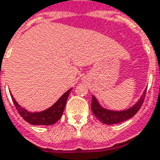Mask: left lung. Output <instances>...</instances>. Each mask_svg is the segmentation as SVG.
<instances>
[{"instance_id":"1","label":"left lung","mask_w":160,"mask_h":160,"mask_svg":"<svg viewBox=\"0 0 160 160\" xmlns=\"http://www.w3.org/2000/svg\"><path fill=\"white\" fill-rule=\"evenodd\" d=\"M147 89H145L143 95L140 96L139 101L133 106L129 108L128 109L122 111L109 110L107 108L102 107L100 103L96 97L92 96V102H91V109L94 115L101 122L107 125H112V124H117L120 122H125L128 119L132 118L138 111L140 110L141 105L143 103L145 96H146Z\"/></svg>"}]
</instances>
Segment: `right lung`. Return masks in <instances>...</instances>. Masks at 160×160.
Returning a JSON list of instances; mask_svg holds the SVG:
<instances>
[{
    "label": "right lung",
    "instance_id": "1",
    "mask_svg": "<svg viewBox=\"0 0 160 160\" xmlns=\"http://www.w3.org/2000/svg\"><path fill=\"white\" fill-rule=\"evenodd\" d=\"M71 89H72L67 90L52 107L41 112H33V113L28 112L18 104L15 99L13 98V96H12V94H11V97L13 99V104L16 108L17 111L26 122H28L32 125H52L61 118L67 102L68 96L70 95Z\"/></svg>",
    "mask_w": 160,
    "mask_h": 160
}]
</instances>
